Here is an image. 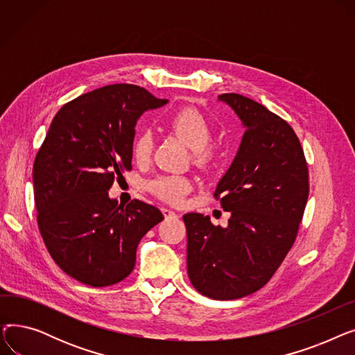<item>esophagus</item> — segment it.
<instances>
[{"label": "esophagus", "mask_w": 355, "mask_h": 355, "mask_svg": "<svg viewBox=\"0 0 355 355\" xmlns=\"http://www.w3.org/2000/svg\"><path fill=\"white\" fill-rule=\"evenodd\" d=\"M162 214L165 218H173V217H177L178 214L170 209H162Z\"/></svg>", "instance_id": "1"}]
</instances>
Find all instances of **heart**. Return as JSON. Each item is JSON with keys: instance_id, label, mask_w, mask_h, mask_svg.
Returning a JSON list of instances; mask_svg holds the SVG:
<instances>
[{"instance_id": "b5f03b06", "label": "heart", "mask_w": 355, "mask_h": 355, "mask_svg": "<svg viewBox=\"0 0 355 355\" xmlns=\"http://www.w3.org/2000/svg\"><path fill=\"white\" fill-rule=\"evenodd\" d=\"M166 126L190 148L198 165L207 166L213 161V149L207 145L211 139V125L201 112L194 107H182L166 121ZM154 146L153 134L139 130L132 144V154L137 161L145 162L151 157ZM148 189L158 198L177 204L191 190V181L184 175H162L148 184Z\"/></svg>"}]
</instances>
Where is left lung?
Masks as SVG:
<instances>
[{
  "label": "left lung",
  "mask_w": 355,
  "mask_h": 355,
  "mask_svg": "<svg viewBox=\"0 0 355 355\" xmlns=\"http://www.w3.org/2000/svg\"><path fill=\"white\" fill-rule=\"evenodd\" d=\"M246 130L214 198L230 211L229 226L209 216H182L187 272L193 286L217 301L239 300L263 288L295 243L309 194L308 165L295 130L246 96H218Z\"/></svg>",
  "instance_id": "obj_1"
}]
</instances>
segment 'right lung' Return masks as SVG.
Instances as JSON below:
<instances>
[{"label": "right lung", "mask_w": 355, "mask_h": 355, "mask_svg": "<svg viewBox=\"0 0 355 355\" xmlns=\"http://www.w3.org/2000/svg\"><path fill=\"white\" fill-rule=\"evenodd\" d=\"M168 101L137 85H109L66 103L33 166L37 223L58 266L95 288L134 270L141 239L162 213L139 200L123 207L107 196L132 165L138 118Z\"/></svg>", "instance_id": "add662e5"}]
</instances>
